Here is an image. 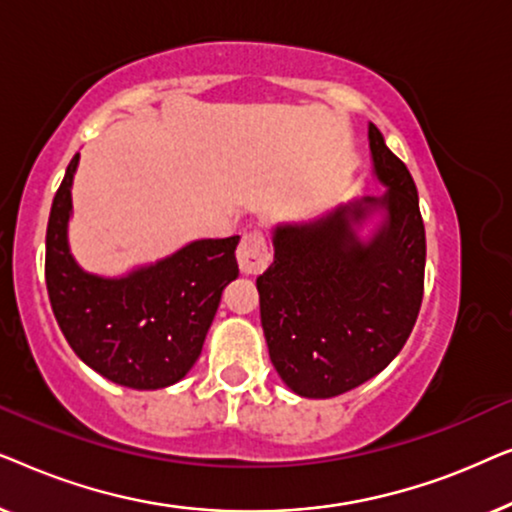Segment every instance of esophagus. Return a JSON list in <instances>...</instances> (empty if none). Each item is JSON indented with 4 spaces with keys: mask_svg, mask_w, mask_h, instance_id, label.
Here are the masks:
<instances>
[{
    "mask_svg": "<svg viewBox=\"0 0 512 512\" xmlns=\"http://www.w3.org/2000/svg\"><path fill=\"white\" fill-rule=\"evenodd\" d=\"M270 258L272 254L261 230H247L242 235L240 247H237V263H240V270L244 275H258V272H263L268 268Z\"/></svg>",
    "mask_w": 512,
    "mask_h": 512,
    "instance_id": "34e87169",
    "label": "esophagus"
}]
</instances>
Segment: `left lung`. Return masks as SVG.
Segmentation results:
<instances>
[{"label":"left lung","instance_id":"left-lung-1","mask_svg":"<svg viewBox=\"0 0 512 512\" xmlns=\"http://www.w3.org/2000/svg\"><path fill=\"white\" fill-rule=\"evenodd\" d=\"M368 142L384 195L279 223L275 261L256 279L272 366L305 398L340 396L382 373L422 305L426 235L417 186L373 123ZM373 215L381 221L361 238Z\"/></svg>","mask_w":512,"mask_h":512}]
</instances>
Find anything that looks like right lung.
Here are the masks:
<instances>
[{
	"label": "right lung",
	"mask_w": 512,
	"mask_h": 512,
	"mask_svg": "<svg viewBox=\"0 0 512 512\" xmlns=\"http://www.w3.org/2000/svg\"><path fill=\"white\" fill-rule=\"evenodd\" d=\"M67 165L46 230V289L62 335L79 359L130 389L179 382L202 352L226 284L240 275V235L195 240L123 277L86 272L69 249L72 184Z\"/></svg>",
	"instance_id": "obj_1"
}]
</instances>
